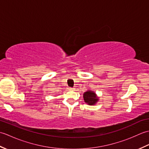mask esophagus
<instances>
[{"label": "esophagus", "instance_id": "1", "mask_svg": "<svg viewBox=\"0 0 149 149\" xmlns=\"http://www.w3.org/2000/svg\"><path fill=\"white\" fill-rule=\"evenodd\" d=\"M68 89H69L70 90H74V88H71V87H69V88H68Z\"/></svg>", "mask_w": 149, "mask_h": 149}]
</instances>
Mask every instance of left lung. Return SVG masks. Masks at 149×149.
Listing matches in <instances>:
<instances>
[{"label": "left lung", "instance_id": "8db88e82", "mask_svg": "<svg viewBox=\"0 0 149 149\" xmlns=\"http://www.w3.org/2000/svg\"><path fill=\"white\" fill-rule=\"evenodd\" d=\"M83 98L84 102L88 105H95L99 100V97L97 96L96 93L91 90H88L86 92L84 93Z\"/></svg>", "mask_w": 149, "mask_h": 149}]
</instances>
